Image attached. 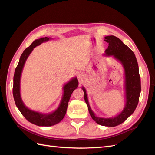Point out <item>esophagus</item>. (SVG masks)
<instances>
[{"instance_id": "obj_1", "label": "esophagus", "mask_w": 155, "mask_h": 155, "mask_svg": "<svg viewBox=\"0 0 155 155\" xmlns=\"http://www.w3.org/2000/svg\"><path fill=\"white\" fill-rule=\"evenodd\" d=\"M78 80L79 81L83 82V81H85V75L83 73L79 74L78 76Z\"/></svg>"}]
</instances>
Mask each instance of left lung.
<instances>
[{"instance_id": "obj_1", "label": "left lung", "mask_w": 155, "mask_h": 155, "mask_svg": "<svg viewBox=\"0 0 155 155\" xmlns=\"http://www.w3.org/2000/svg\"><path fill=\"white\" fill-rule=\"evenodd\" d=\"M105 41L109 43V46L105 51V55L112 56L119 61L124 69L125 105L123 110L112 118H101L96 116L89 105L86 89L84 87L82 89L84 92V99L92 118L99 125L115 127L124 122L135 110L141 92V82L138 62L133 51L114 35L105 37Z\"/></svg>"}]
</instances>
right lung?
<instances>
[{"label": "right lung", "mask_w": 155, "mask_h": 155, "mask_svg": "<svg viewBox=\"0 0 155 155\" xmlns=\"http://www.w3.org/2000/svg\"><path fill=\"white\" fill-rule=\"evenodd\" d=\"M50 39H51V38L47 37L36 39L33 42L29 47L26 48L21 55L19 61L15 68L13 76V95L16 106L28 121L38 126L49 127L59 123L66 114L68 103L71 94L75 89L78 87V80L77 78H72L65 84L63 86V94L59 107L55 111L49 114H43L31 110L26 107L23 103L20 92V82L22 69L24 68L26 61L35 47L40 45L43 42H46Z\"/></svg>", "instance_id": "1"}]
</instances>
